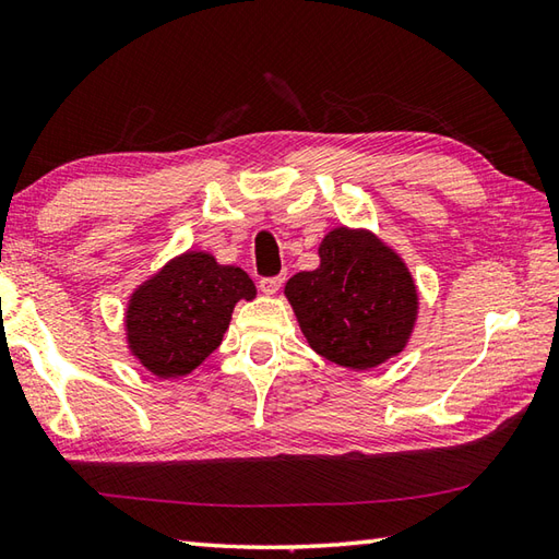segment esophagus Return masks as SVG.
I'll return each mask as SVG.
<instances>
[{"instance_id": "1", "label": "esophagus", "mask_w": 559, "mask_h": 559, "mask_svg": "<svg viewBox=\"0 0 559 559\" xmlns=\"http://www.w3.org/2000/svg\"><path fill=\"white\" fill-rule=\"evenodd\" d=\"M283 286V276H273V278H261L259 281V288L264 295H276Z\"/></svg>"}]
</instances>
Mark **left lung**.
<instances>
[{"label": "left lung", "instance_id": "1", "mask_svg": "<svg viewBox=\"0 0 559 559\" xmlns=\"http://www.w3.org/2000/svg\"><path fill=\"white\" fill-rule=\"evenodd\" d=\"M286 298L314 353L370 370L408 346L418 288L396 249L365 228L338 225L319 245V266L286 283Z\"/></svg>", "mask_w": 559, "mask_h": 559}]
</instances>
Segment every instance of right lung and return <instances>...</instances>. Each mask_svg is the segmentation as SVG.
I'll list each match as a JSON object with an SVG mask.
<instances>
[{"label": "right lung", "instance_id": "add662e5", "mask_svg": "<svg viewBox=\"0 0 559 559\" xmlns=\"http://www.w3.org/2000/svg\"><path fill=\"white\" fill-rule=\"evenodd\" d=\"M254 298V283L240 266L189 249L129 295L127 348L151 374L187 377L221 346L235 305Z\"/></svg>", "mask_w": 559, "mask_h": 559}]
</instances>
